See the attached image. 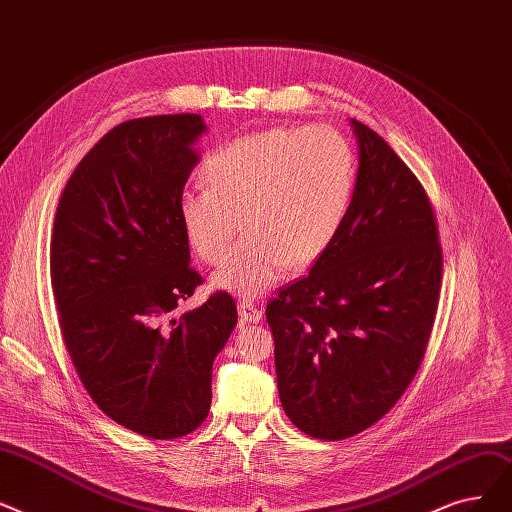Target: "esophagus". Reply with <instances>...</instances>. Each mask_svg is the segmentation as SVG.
I'll return each instance as SVG.
<instances>
[{
    "instance_id": "34e87169",
    "label": "esophagus",
    "mask_w": 512,
    "mask_h": 512,
    "mask_svg": "<svg viewBox=\"0 0 512 512\" xmlns=\"http://www.w3.org/2000/svg\"><path fill=\"white\" fill-rule=\"evenodd\" d=\"M237 310H239V319L246 323H258L262 319V308L256 306L252 300H239Z\"/></svg>"
}]
</instances>
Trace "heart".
<instances>
[{"instance_id": "1", "label": "heart", "mask_w": 512, "mask_h": 512, "mask_svg": "<svg viewBox=\"0 0 512 512\" xmlns=\"http://www.w3.org/2000/svg\"><path fill=\"white\" fill-rule=\"evenodd\" d=\"M208 185L185 187L179 218L196 254L214 264L239 233L212 281L239 296H258L289 269L319 262L344 227L354 191L350 141L327 125L271 127L235 137L204 162Z\"/></svg>"}]
</instances>
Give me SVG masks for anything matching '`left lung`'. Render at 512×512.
Here are the masks:
<instances>
[{"label":"left lung","instance_id":"1","mask_svg":"<svg viewBox=\"0 0 512 512\" xmlns=\"http://www.w3.org/2000/svg\"><path fill=\"white\" fill-rule=\"evenodd\" d=\"M350 123L358 179L346 223L310 273L266 306L285 415L325 442L369 429L406 392L442 283L421 181L373 129Z\"/></svg>","mask_w":512,"mask_h":512}]
</instances>
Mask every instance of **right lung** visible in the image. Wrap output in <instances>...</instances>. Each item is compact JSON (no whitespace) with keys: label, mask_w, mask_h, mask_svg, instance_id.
<instances>
[{"label":"right lung","mask_w":512,"mask_h":512,"mask_svg":"<svg viewBox=\"0 0 512 512\" xmlns=\"http://www.w3.org/2000/svg\"><path fill=\"white\" fill-rule=\"evenodd\" d=\"M202 133L200 114L114 127L70 175L54 221L52 289L68 356L100 410L152 440L204 423L212 362L237 325L225 291L173 319L202 283L179 218Z\"/></svg>","instance_id":"right-lung-1"}]
</instances>
